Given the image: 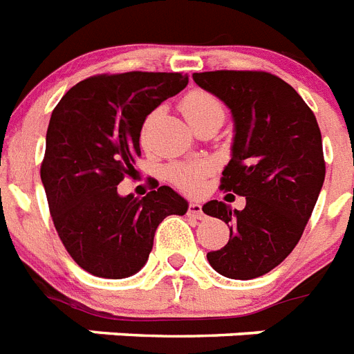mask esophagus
Instances as JSON below:
<instances>
[{"label": "esophagus", "instance_id": "1", "mask_svg": "<svg viewBox=\"0 0 354 354\" xmlns=\"http://www.w3.org/2000/svg\"><path fill=\"white\" fill-rule=\"evenodd\" d=\"M188 214L194 217H197V219H205V212H203V206H201V203H197V201H192L190 203V208H188Z\"/></svg>", "mask_w": 354, "mask_h": 354}]
</instances>
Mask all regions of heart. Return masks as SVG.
Listing matches in <instances>:
<instances>
[{
    "label": "heart",
    "mask_w": 354,
    "mask_h": 354,
    "mask_svg": "<svg viewBox=\"0 0 354 354\" xmlns=\"http://www.w3.org/2000/svg\"><path fill=\"white\" fill-rule=\"evenodd\" d=\"M183 113L188 122L199 120V118L212 115V113H223L221 102L216 97H212L205 91H192L188 93L183 100ZM208 171V166L205 162H185L174 164L168 168L169 180L177 185L183 190H197L203 183V177Z\"/></svg>",
    "instance_id": "heart-1"
}]
</instances>
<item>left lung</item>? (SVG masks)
Returning a JSON list of instances; mask_svg holds the SVG:
<instances>
[{"label":"left lung","instance_id":"1","mask_svg":"<svg viewBox=\"0 0 354 354\" xmlns=\"http://www.w3.org/2000/svg\"><path fill=\"white\" fill-rule=\"evenodd\" d=\"M194 82L230 109L234 138L221 188L247 201L243 210L221 201L203 206L230 228L228 243L206 257L225 278H259L292 252L315 210L325 179L320 128L278 76L210 71L194 73Z\"/></svg>","mask_w":354,"mask_h":354}]
</instances>
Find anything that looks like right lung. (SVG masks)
<instances>
[{"instance_id":"1","label":"right lung","mask_w":354,"mask_h":354,"mask_svg":"<svg viewBox=\"0 0 354 354\" xmlns=\"http://www.w3.org/2000/svg\"><path fill=\"white\" fill-rule=\"evenodd\" d=\"M186 84L180 73L95 76L71 87L50 115L41 183L64 247L93 276L137 274L164 217L188 212L169 186L142 199L117 190L135 171L146 117Z\"/></svg>"}]
</instances>
